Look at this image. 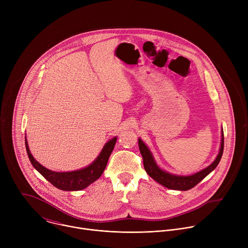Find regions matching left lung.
<instances>
[{
	"label": "left lung",
	"instance_id": "obj_1",
	"mask_svg": "<svg viewBox=\"0 0 248 248\" xmlns=\"http://www.w3.org/2000/svg\"><path fill=\"white\" fill-rule=\"evenodd\" d=\"M138 146L141 155L143 158V165L146 172L151 176L153 180H155L157 183L162 185L163 186L173 189V190H188L192 187H194L197 184H199L205 176H207L212 170H214L216 167L218 166L222 155L224 151V131L222 130V139H221V147L218 156L216 157L215 161L212 163L210 166L205 168L204 170L190 174V175H179V174H172L164 170H162L155 162L154 157L149 150V148L146 146V144L143 142L140 138L138 139Z\"/></svg>",
	"mask_w": 248,
	"mask_h": 248
}]
</instances>
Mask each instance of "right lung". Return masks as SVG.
<instances>
[{"label": "right lung", "instance_id": "1", "mask_svg": "<svg viewBox=\"0 0 248 248\" xmlns=\"http://www.w3.org/2000/svg\"><path fill=\"white\" fill-rule=\"evenodd\" d=\"M116 141L117 137L110 139L108 142L104 145L101 153L92 164L83 169L73 171H54L38 163L30 153L26 136L25 147L32 166L36 169L49 183H51L54 186L61 190L78 191L84 189L85 187H87L89 185H91L100 178L106 166H107L111 153L114 150Z\"/></svg>", "mask_w": 248, "mask_h": 248}]
</instances>
